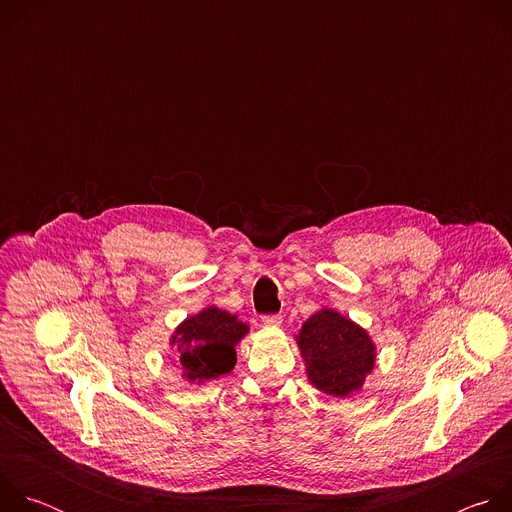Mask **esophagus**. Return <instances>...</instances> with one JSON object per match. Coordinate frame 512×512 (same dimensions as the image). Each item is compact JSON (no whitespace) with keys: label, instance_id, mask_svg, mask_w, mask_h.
<instances>
[{"label":"esophagus","instance_id":"1","mask_svg":"<svg viewBox=\"0 0 512 512\" xmlns=\"http://www.w3.org/2000/svg\"><path fill=\"white\" fill-rule=\"evenodd\" d=\"M261 322H263V326H269V328H277V326H281L283 318H281L279 314H269V316H261Z\"/></svg>","mask_w":512,"mask_h":512}]
</instances>
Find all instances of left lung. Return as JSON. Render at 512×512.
<instances>
[{"instance_id":"obj_1","label":"left lung","mask_w":512,"mask_h":512,"mask_svg":"<svg viewBox=\"0 0 512 512\" xmlns=\"http://www.w3.org/2000/svg\"><path fill=\"white\" fill-rule=\"evenodd\" d=\"M308 381L332 397H350L373 373L377 346L369 332L332 308L310 316L296 336Z\"/></svg>"}]
</instances>
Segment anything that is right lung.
<instances>
[{"instance_id": "obj_1", "label": "right lung", "mask_w": 512, "mask_h": 512, "mask_svg": "<svg viewBox=\"0 0 512 512\" xmlns=\"http://www.w3.org/2000/svg\"><path fill=\"white\" fill-rule=\"evenodd\" d=\"M247 334V324L216 306L188 316L170 338L178 352L182 379L200 385L231 373L237 364V344Z\"/></svg>"}]
</instances>
